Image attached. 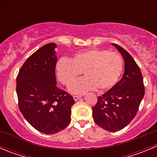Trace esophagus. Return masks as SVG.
<instances>
[{
  "label": "esophagus",
  "mask_w": 157,
  "mask_h": 157,
  "mask_svg": "<svg viewBox=\"0 0 157 157\" xmlns=\"http://www.w3.org/2000/svg\"><path fill=\"white\" fill-rule=\"evenodd\" d=\"M73 97H74V101H77V100H79L80 98H81V96H74Z\"/></svg>",
  "instance_id": "34e87169"
}]
</instances>
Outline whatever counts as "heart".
<instances>
[{"instance_id":"1","label":"heart","mask_w":157,"mask_h":157,"mask_svg":"<svg viewBox=\"0 0 157 157\" xmlns=\"http://www.w3.org/2000/svg\"><path fill=\"white\" fill-rule=\"evenodd\" d=\"M123 61L121 56L105 49H89L76 53L71 60L61 58L56 74L62 84L70 86L83 72L86 76L69 87L74 94H82L96 88L104 92L115 86L121 77Z\"/></svg>"}]
</instances>
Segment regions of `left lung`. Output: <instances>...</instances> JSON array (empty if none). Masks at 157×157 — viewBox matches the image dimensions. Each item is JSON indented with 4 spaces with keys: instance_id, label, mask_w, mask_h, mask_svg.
<instances>
[{
    "instance_id": "8db88e82",
    "label": "left lung",
    "mask_w": 157,
    "mask_h": 157,
    "mask_svg": "<svg viewBox=\"0 0 157 157\" xmlns=\"http://www.w3.org/2000/svg\"><path fill=\"white\" fill-rule=\"evenodd\" d=\"M124 61L123 77L102 96L93 109L95 123L111 132L123 129L135 117L144 96V86L140 67L126 50L112 44Z\"/></svg>"
}]
</instances>
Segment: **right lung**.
Instances as JSON below:
<instances>
[{
    "label": "right lung",
    "mask_w": 157,
    "mask_h": 157,
    "mask_svg": "<svg viewBox=\"0 0 157 157\" xmlns=\"http://www.w3.org/2000/svg\"><path fill=\"white\" fill-rule=\"evenodd\" d=\"M55 43L43 45L27 58L17 77L19 109L35 129L46 134L62 131L71 122L74 98L57 87Z\"/></svg>",
    "instance_id": "1"
}]
</instances>
